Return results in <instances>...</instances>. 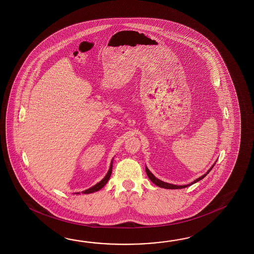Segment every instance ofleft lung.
I'll list each match as a JSON object with an SVG mask.
<instances>
[{
  "instance_id": "8db88e82",
  "label": "left lung",
  "mask_w": 254,
  "mask_h": 254,
  "mask_svg": "<svg viewBox=\"0 0 254 254\" xmlns=\"http://www.w3.org/2000/svg\"><path fill=\"white\" fill-rule=\"evenodd\" d=\"M215 165V163L212 165V167ZM212 167L206 173V174H204V175H202L201 177H200V178L196 179L195 180L194 182H192L191 184H187V185H181V186H179V185H174V184H167V183H164V182H162V181H161V180H159V179H157L152 173L148 170V168L146 167V173H147V175H148V177H149V179L151 180V182L153 183L154 184H156L157 186H159V187H161V188H165V189H183V188H186V187H188V186H190L191 184H195V183H197V182H199L200 180H202V179L204 178L205 177L206 175L208 174V173H210L211 171V169H212Z\"/></svg>"
}]
</instances>
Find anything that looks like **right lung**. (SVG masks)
<instances>
[{"instance_id":"1","label":"right lung","mask_w":254,"mask_h":254,"mask_svg":"<svg viewBox=\"0 0 254 254\" xmlns=\"http://www.w3.org/2000/svg\"><path fill=\"white\" fill-rule=\"evenodd\" d=\"M112 169H113V162L111 163V166H110V169H109L108 173H107V174L105 175V177H104V178H103L100 183H98V184H95L94 186H92V188L86 190H83V191H82V193H84V194L92 193V192H94V191H97L99 190L102 189L103 186H104L105 184H107L109 179L111 177V174H112ZM78 193H79V192H78Z\"/></svg>"}]
</instances>
